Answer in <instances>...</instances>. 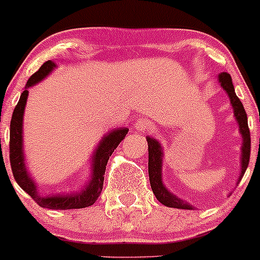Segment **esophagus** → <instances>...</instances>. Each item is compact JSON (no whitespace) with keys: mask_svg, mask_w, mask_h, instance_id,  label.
<instances>
[{"mask_svg":"<svg viewBox=\"0 0 260 260\" xmlns=\"http://www.w3.org/2000/svg\"><path fill=\"white\" fill-rule=\"evenodd\" d=\"M150 128H152V122L148 121V119H139V121H137L136 123V129L138 131V132H147V131H149Z\"/></svg>","mask_w":260,"mask_h":260,"instance_id":"esophagus-1","label":"esophagus"}]
</instances>
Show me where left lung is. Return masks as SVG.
I'll return each instance as SVG.
<instances>
[{
  "mask_svg": "<svg viewBox=\"0 0 260 260\" xmlns=\"http://www.w3.org/2000/svg\"><path fill=\"white\" fill-rule=\"evenodd\" d=\"M219 86L226 91V93L230 98L231 106L235 112V118L237 123L239 125V133H241L243 143H242V154H241V174H239L238 182L242 180V176L246 173L248 168V162H249L250 156V132L248 128V118L247 113L244 111L243 105H242L241 100L237 98L235 92V86L232 84V78L230 74L221 73L217 76ZM148 142V153H149V160H148V173H149V181L152 190L158 199L159 202L168 207H174V209H182V210H193L195 207L189 204L187 201L182 200L175 195V193L170 192L168 187L165 186L162 182V147L160 142L158 139L153 138V137H147Z\"/></svg>",
  "mask_w": 260,
  "mask_h": 260,
  "instance_id": "left-lung-1",
  "label": "left lung"
}]
</instances>
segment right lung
I'll return each instance as SVG.
<instances>
[{"instance_id": "1", "label": "right lung", "mask_w": 260, "mask_h": 260, "mask_svg": "<svg viewBox=\"0 0 260 260\" xmlns=\"http://www.w3.org/2000/svg\"><path fill=\"white\" fill-rule=\"evenodd\" d=\"M56 68L54 61L48 60L39 68L37 73H34L27 81L24 91L19 98L18 104L13 111L12 119H11L10 128V161L14 179L17 184L23 189L25 192L29 193L32 199L41 207L51 210H70V209H84L96 202L99 196L101 195L104 187L105 170L111 154L115 152L124 139L128 133V128H116L106 133L100 143L93 150L91 155V174L87 184L81 190L70 193H51V195L43 196L38 192L36 181L27 169L24 158L23 147V116L25 105L28 99V88L34 86L47 78L51 71Z\"/></svg>"}]
</instances>
